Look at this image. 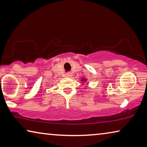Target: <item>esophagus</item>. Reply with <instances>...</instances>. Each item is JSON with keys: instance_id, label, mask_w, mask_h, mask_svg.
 I'll list each match as a JSON object with an SVG mask.
<instances>
[{"instance_id": "esophagus-1", "label": "esophagus", "mask_w": 147, "mask_h": 147, "mask_svg": "<svg viewBox=\"0 0 147 147\" xmlns=\"http://www.w3.org/2000/svg\"><path fill=\"white\" fill-rule=\"evenodd\" d=\"M72 76H73V74H72L71 73H68L66 74V77H68V78H71Z\"/></svg>"}]
</instances>
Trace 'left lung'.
I'll list each match as a JSON object with an SVG mask.
<instances>
[{"label": "left lung", "mask_w": 147, "mask_h": 147, "mask_svg": "<svg viewBox=\"0 0 147 147\" xmlns=\"http://www.w3.org/2000/svg\"><path fill=\"white\" fill-rule=\"evenodd\" d=\"M87 81H88V79H87L86 78H83L81 79L80 82H82V83H85V82H87Z\"/></svg>", "instance_id": "1"}]
</instances>
